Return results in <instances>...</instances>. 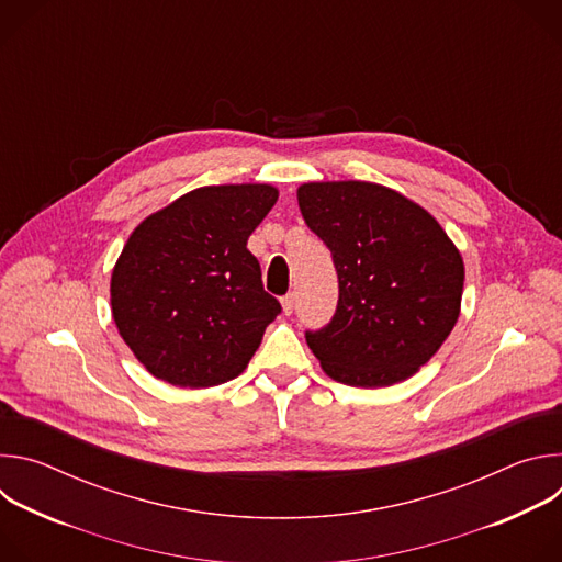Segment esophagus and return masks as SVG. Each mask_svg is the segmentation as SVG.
Returning a JSON list of instances; mask_svg holds the SVG:
<instances>
[{
    "mask_svg": "<svg viewBox=\"0 0 562 562\" xmlns=\"http://www.w3.org/2000/svg\"><path fill=\"white\" fill-rule=\"evenodd\" d=\"M293 306H295V295H293V293H286V295L282 297V311H284V315H291V313H293Z\"/></svg>",
    "mask_w": 562,
    "mask_h": 562,
    "instance_id": "1",
    "label": "esophagus"
}]
</instances>
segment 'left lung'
<instances>
[{"instance_id": "8db88e82", "label": "left lung", "mask_w": 562, "mask_h": 562, "mask_svg": "<svg viewBox=\"0 0 562 562\" xmlns=\"http://www.w3.org/2000/svg\"><path fill=\"white\" fill-rule=\"evenodd\" d=\"M297 204L340 284L331 323L306 334L319 367L362 389L418 373L460 315L464 265L451 237L427 209L375 182H304Z\"/></svg>"}]
</instances>
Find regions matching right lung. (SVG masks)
Listing matches in <instances>:
<instances>
[{"label": "right lung", "instance_id": "add662e5", "mask_svg": "<svg viewBox=\"0 0 562 562\" xmlns=\"http://www.w3.org/2000/svg\"><path fill=\"white\" fill-rule=\"evenodd\" d=\"M276 200L271 184L200 187L135 226L111 273V313L150 375L206 389L247 369L280 313L247 249Z\"/></svg>", "mask_w": 562, "mask_h": 562}]
</instances>
